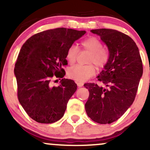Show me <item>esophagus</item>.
Returning a JSON list of instances; mask_svg holds the SVG:
<instances>
[{"label":"esophagus","instance_id":"obj_1","mask_svg":"<svg viewBox=\"0 0 150 150\" xmlns=\"http://www.w3.org/2000/svg\"><path fill=\"white\" fill-rule=\"evenodd\" d=\"M76 83H77V85L78 87H81L83 85H84V84H83L82 82H78V81H77V82H76Z\"/></svg>","mask_w":150,"mask_h":150}]
</instances>
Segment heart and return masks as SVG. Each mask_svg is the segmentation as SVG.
I'll list each match as a JSON object with an SVG mask.
<instances>
[{
  "label": "heart",
  "mask_w": 150,
  "mask_h": 150,
  "mask_svg": "<svg viewBox=\"0 0 150 150\" xmlns=\"http://www.w3.org/2000/svg\"><path fill=\"white\" fill-rule=\"evenodd\" d=\"M84 50L91 52L88 59V65L76 66L68 71V76L78 82H84L92 77L96 73V65L98 69H103L109 60V52L102 48V43L96 37H89L81 43ZM79 54V49L75 45H71L66 52V59L69 64L73 65L75 63Z\"/></svg>",
  "instance_id": "b5f03b06"
}]
</instances>
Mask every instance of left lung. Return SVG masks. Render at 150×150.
<instances>
[{"mask_svg":"<svg viewBox=\"0 0 150 150\" xmlns=\"http://www.w3.org/2000/svg\"><path fill=\"white\" fill-rule=\"evenodd\" d=\"M107 45L109 60L98 81L84 84L88 89L85 104L88 116L99 124H110L120 118L132 105L143 75L139 50L133 39L125 34L111 29L92 30Z\"/></svg>","mask_w":150,"mask_h":150,"instance_id":"left-lung-1","label":"left lung"}]
</instances>
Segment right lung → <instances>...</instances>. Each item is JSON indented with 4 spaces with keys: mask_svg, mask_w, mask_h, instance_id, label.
I'll use <instances>...</instances> for the list:
<instances>
[{
    "mask_svg": "<svg viewBox=\"0 0 150 150\" xmlns=\"http://www.w3.org/2000/svg\"><path fill=\"white\" fill-rule=\"evenodd\" d=\"M85 33L65 28L45 30L32 36L21 47L14 68L17 96L37 122L53 123L63 117L77 84L67 79H62L59 86L52 82L54 77L64 76L68 48Z\"/></svg>",
    "mask_w": 150,
    "mask_h": 150,
    "instance_id": "add662e5",
    "label": "right lung"
}]
</instances>
